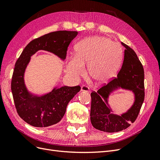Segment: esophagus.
Masks as SVG:
<instances>
[{
    "label": "esophagus",
    "mask_w": 160,
    "mask_h": 160,
    "mask_svg": "<svg viewBox=\"0 0 160 160\" xmlns=\"http://www.w3.org/2000/svg\"><path fill=\"white\" fill-rule=\"evenodd\" d=\"M81 91H86V92H89L90 91L89 87L86 86V85H83L81 87Z\"/></svg>",
    "instance_id": "esophagus-1"
}]
</instances>
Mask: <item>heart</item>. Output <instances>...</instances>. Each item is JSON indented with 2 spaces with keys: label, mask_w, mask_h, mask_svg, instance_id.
Wrapping results in <instances>:
<instances>
[{
  "label": "heart",
  "mask_w": 160,
  "mask_h": 160,
  "mask_svg": "<svg viewBox=\"0 0 160 160\" xmlns=\"http://www.w3.org/2000/svg\"><path fill=\"white\" fill-rule=\"evenodd\" d=\"M123 50L118 43L105 37L87 38L76 46L75 57L70 59L67 71L75 78L87 73L89 78L100 83L108 79L122 63Z\"/></svg>",
  "instance_id": "obj_1"
}]
</instances>
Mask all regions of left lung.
<instances>
[{"label": "left lung", "instance_id": "1", "mask_svg": "<svg viewBox=\"0 0 160 160\" xmlns=\"http://www.w3.org/2000/svg\"><path fill=\"white\" fill-rule=\"evenodd\" d=\"M122 43L125 49L123 65L118 77L91 93V124L95 129L108 133L120 132L129 127L137 119L145 98L143 65L132 48ZM118 87L132 90L135 94L132 107L122 116L111 114L107 101L110 92Z\"/></svg>", "mask_w": 160, "mask_h": 160}]
</instances>
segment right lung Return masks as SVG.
<instances>
[{
    "mask_svg": "<svg viewBox=\"0 0 160 160\" xmlns=\"http://www.w3.org/2000/svg\"><path fill=\"white\" fill-rule=\"evenodd\" d=\"M77 33L58 31L35 38L25 47L16 61L11 81L14 103L20 118L32 126L45 128L59 122L67 105L81 90V87L62 86L43 96L32 97L24 83V72L30 57L38 50H45L64 60L67 48Z\"/></svg>",
    "mask_w": 160,
    "mask_h": 160,
    "instance_id": "right-lung-1",
    "label": "right lung"
}]
</instances>
